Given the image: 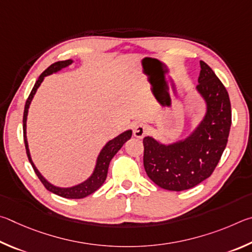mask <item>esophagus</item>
<instances>
[{"mask_svg": "<svg viewBox=\"0 0 252 252\" xmlns=\"http://www.w3.org/2000/svg\"><path fill=\"white\" fill-rule=\"evenodd\" d=\"M147 131H148L147 125H145L143 123H139L137 125H135L133 134L136 138H143L144 136L147 134Z\"/></svg>", "mask_w": 252, "mask_h": 252, "instance_id": "obj_1", "label": "esophagus"}]
</instances>
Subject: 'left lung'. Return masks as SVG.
<instances>
[{
  "label": "left lung",
  "instance_id": "left-lung-1",
  "mask_svg": "<svg viewBox=\"0 0 252 252\" xmlns=\"http://www.w3.org/2000/svg\"><path fill=\"white\" fill-rule=\"evenodd\" d=\"M196 91L205 101L204 118L190 134L171 143L146 136L144 167L157 186L182 191L210 177L227 146L231 126L228 92L205 62L200 61Z\"/></svg>",
  "mask_w": 252,
  "mask_h": 252
}]
</instances>
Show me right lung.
Returning <instances> with one entry per match:
<instances>
[{
    "mask_svg": "<svg viewBox=\"0 0 252 252\" xmlns=\"http://www.w3.org/2000/svg\"><path fill=\"white\" fill-rule=\"evenodd\" d=\"M73 63H74L73 60L56 62V63L52 64L50 67H47L41 75H39V77L37 78L36 83H35L33 90H32V92H31V94H30L29 98H28V100H26V104H25L24 115H23V135H24L26 154H28L29 160L31 162V165H32V167H33L35 174L37 175V177L39 178V180H41L44 186H45L47 190H50L51 192L55 193V195H57V196L68 198V199H82V198H85L87 196H90L91 193L95 192L97 189H98L101 185L105 183L106 177H107L108 166H109L110 160L113 159V157L116 155L119 149L123 147V145L131 137L133 130L128 129V130L123 131L122 134H119L118 136H116V137L110 139L109 142L106 143V145L103 148H101V151L99 152L98 156H97V158H96L95 167H94V170H93V173L91 174L90 177H88L86 180H84V182L81 184H77V185H75V186H70V187L55 186V185H53L52 183L48 182V180L44 177L41 173H39L38 169L36 168V166L34 165L32 157H31L28 137H26V122H28L30 105H31V103H32L34 95L36 94L38 87L41 86V84L44 81V78L48 76V75H52L54 73L60 72V70H62L65 67H68V66L72 65Z\"/></svg>",
    "mask_w": 252,
    "mask_h": 252,
    "instance_id": "right-lung-1",
    "label": "right lung"
}]
</instances>
